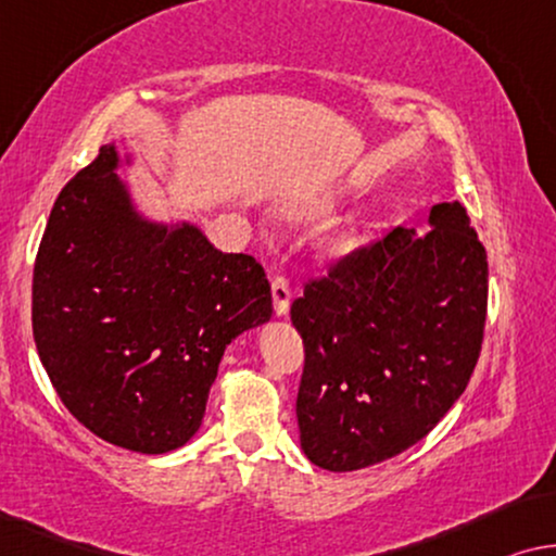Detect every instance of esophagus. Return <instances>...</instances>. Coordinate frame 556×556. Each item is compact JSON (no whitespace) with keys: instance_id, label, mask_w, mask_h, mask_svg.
<instances>
[{"instance_id":"1","label":"esophagus","mask_w":556,"mask_h":556,"mask_svg":"<svg viewBox=\"0 0 556 556\" xmlns=\"http://www.w3.org/2000/svg\"><path fill=\"white\" fill-rule=\"evenodd\" d=\"M289 281L285 277H275L271 279V304H275V315L277 317H287L289 315Z\"/></svg>"}]
</instances>
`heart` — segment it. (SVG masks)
<instances>
[{"label": "heart", "instance_id": "b5f03b06", "mask_svg": "<svg viewBox=\"0 0 556 556\" xmlns=\"http://www.w3.org/2000/svg\"><path fill=\"white\" fill-rule=\"evenodd\" d=\"M340 199H342V191L330 189V191L317 193V197L309 199L302 208L307 211V214H325V211L338 206ZM359 241H363V229H359V224L357 222H342V224L332 226V229L327 231V237L323 239V249L327 254L340 256V254L353 252Z\"/></svg>", "mask_w": 556, "mask_h": 556}]
</instances>
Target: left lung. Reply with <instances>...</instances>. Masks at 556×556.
Here are the masks:
<instances>
[{
  "label": "left lung",
  "mask_w": 556,
  "mask_h": 556,
  "mask_svg": "<svg viewBox=\"0 0 556 556\" xmlns=\"http://www.w3.org/2000/svg\"><path fill=\"white\" fill-rule=\"evenodd\" d=\"M431 231L393 229L292 302L304 345L296 395L312 464L357 471L408 451L464 393L481 353L489 264L458 201Z\"/></svg>",
  "instance_id": "1"
}]
</instances>
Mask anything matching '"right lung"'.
Wrapping results in <instances>:
<instances>
[{
    "mask_svg": "<svg viewBox=\"0 0 556 556\" xmlns=\"http://www.w3.org/2000/svg\"><path fill=\"white\" fill-rule=\"evenodd\" d=\"M100 146L47 218L33 279L35 345L65 408L103 441L161 456L199 433L224 350L271 317L254 256L140 208Z\"/></svg>",
    "mask_w": 556,
    "mask_h": 556,
    "instance_id": "right-lung-1",
    "label": "right lung"
}]
</instances>
